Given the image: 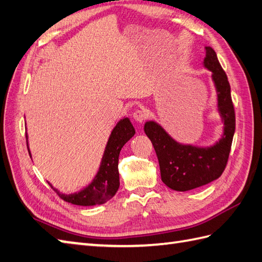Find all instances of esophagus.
Here are the masks:
<instances>
[{
    "instance_id": "obj_1",
    "label": "esophagus",
    "mask_w": 262,
    "mask_h": 262,
    "mask_svg": "<svg viewBox=\"0 0 262 262\" xmlns=\"http://www.w3.org/2000/svg\"><path fill=\"white\" fill-rule=\"evenodd\" d=\"M146 118H148V112L144 110H137L133 112V119H135L137 122H142Z\"/></svg>"
}]
</instances>
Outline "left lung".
I'll return each instance as SVG.
<instances>
[{
  "instance_id": "obj_1",
  "label": "left lung",
  "mask_w": 262,
  "mask_h": 262,
  "mask_svg": "<svg viewBox=\"0 0 262 262\" xmlns=\"http://www.w3.org/2000/svg\"><path fill=\"white\" fill-rule=\"evenodd\" d=\"M203 64L212 72V80L218 93V110L225 124L219 141L209 148L181 144L155 121L144 124L145 135L151 140L157 153L161 179L164 184L176 191L192 190L218 179L226 169L232 144L235 114L230 84L212 48L206 47Z\"/></svg>"
}]
</instances>
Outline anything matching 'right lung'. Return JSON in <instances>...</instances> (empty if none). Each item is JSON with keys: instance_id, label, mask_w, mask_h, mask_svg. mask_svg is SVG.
Segmentation results:
<instances>
[{"instance_id": "right-lung-1", "label": "right lung", "mask_w": 262, "mask_h": 262, "mask_svg": "<svg viewBox=\"0 0 262 262\" xmlns=\"http://www.w3.org/2000/svg\"><path fill=\"white\" fill-rule=\"evenodd\" d=\"M135 133L136 130L129 119L124 118L119 121L111 132L98 173L86 188L71 194L61 193L49 183L51 188H53L61 199L76 206H97L110 200L117 193L120 187L118 170L120 151L122 146L135 136Z\"/></svg>"}]
</instances>
